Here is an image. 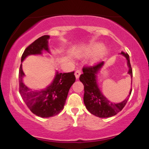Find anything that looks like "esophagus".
<instances>
[{"instance_id":"obj_1","label":"esophagus","mask_w":149,"mask_h":149,"mask_svg":"<svg viewBox=\"0 0 149 149\" xmlns=\"http://www.w3.org/2000/svg\"><path fill=\"white\" fill-rule=\"evenodd\" d=\"M80 74H81V71H80V70H76V72H75V76H76V79H78V78H79Z\"/></svg>"}]
</instances>
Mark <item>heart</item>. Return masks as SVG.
<instances>
[{
  "mask_svg": "<svg viewBox=\"0 0 149 149\" xmlns=\"http://www.w3.org/2000/svg\"><path fill=\"white\" fill-rule=\"evenodd\" d=\"M108 49L105 46H102L100 42L92 43L85 47L80 51L79 54L81 56H89L94 54L93 62H97L107 54Z\"/></svg>",
  "mask_w": 149,
  "mask_h": 149,
  "instance_id": "heart-1",
  "label": "heart"
}]
</instances>
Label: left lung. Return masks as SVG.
I'll use <instances>...</instances> for the list:
<instances>
[{
    "label": "left lung",
    "instance_id": "left-lung-1",
    "mask_svg": "<svg viewBox=\"0 0 149 149\" xmlns=\"http://www.w3.org/2000/svg\"><path fill=\"white\" fill-rule=\"evenodd\" d=\"M120 54L125 57L127 60V65L129 69L127 73L130 76L131 79H132V70L129 55L124 52H121ZM104 65V62L102 61L91 67H84L83 69V74L80 75V80L84 85L83 101L88 111L99 118H109L116 115L123 109L131 95L132 88L130 90L129 95L123 102L114 103L108 100L101 91L98 85V74Z\"/></svg>",
    "mask_w": 149,
    "mask_h": 149
}]
</instances>
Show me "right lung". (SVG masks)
<instances>
[{"mask_svg": "<svg viewBox=\"0 0 149 149\" xmlns=\"http://www.w3.org/2000/svg\"><path fill=\"white\" fill-rule=\"evenodd\" d=\"M49 37L48 35L42 36L28 46L22 56V62L28 56L42 55L43 51L50 53L48 47ZM24 76L21 64L19 71V92L31 111L41 118L54 116L63 110L69 89L76 81L74 71L62 73L57 71L52 82L45 88L32 90L24 83Z\"/></svg>", "mask_w": 149, "mask_h": 149, "instance_id": "right-lung-1", "label": "right lung"}]
</instances>
